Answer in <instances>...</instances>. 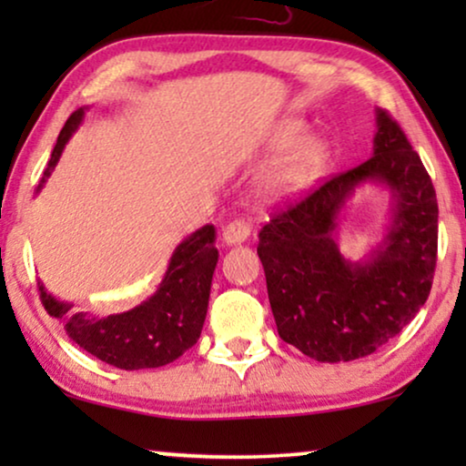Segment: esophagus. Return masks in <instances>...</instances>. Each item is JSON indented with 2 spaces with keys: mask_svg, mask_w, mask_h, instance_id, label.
<instances>
[{
  "mask_svg": "<svg viewBox=\"0 0 466 466\" xmlns=\"http://www.w3.org/2000/svg\"><path fill=\"white\" fill-rule=\"evenodd\" d=\"M248 238H250V222L241 218L231 220L225 228H222V239H225L228 246L241 244V241H246Z\"/></svg>",
  "mask_w": 466,
  "mask_h": 466,
  "instance_id": "obj_1",
  "label": "esophagus"
}]
</instances>
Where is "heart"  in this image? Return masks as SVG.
<instances>
[{
	"label": "heart",
	"instance_id": "b5f03b06",
	"mask_svg": "<svg viewBox=\"0 0 466 466\" xmlns=\"http://www.w3.org/2000/svg\"><path fill=\"white\" fill-rule=\"evenodd\" d=\"M305 127L301 120L289 118L273 127L269 136L265 137L263 148L269 152V155H278V152H284L295 144V148H292L289 155L276 165V169L267 176V180L263 184L265 195H292L297 193V190H303L322 174L324 167H327L330 157L327 139L318 136L301 139Z\"/></svg>",
	"mask_w": 466,
	"mask_h": 466
}]
</instances>
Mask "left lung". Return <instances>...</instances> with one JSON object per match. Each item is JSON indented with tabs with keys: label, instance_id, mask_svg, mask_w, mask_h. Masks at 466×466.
I'll use <instances>...</instances> for the list:
<instances>
[{
	"label": "left lung",
	"instance_id": "left-lung-1",
	"mask_svg": "<svg viewBox=\"0 0 466 466\" xmlns=\"http://www.w3.org/2000/svg\"><path fill=\"white\" fill-rule=\"evenodd\" d=\"M373 157L324 180L258 231V258L278 333L318 362L373 354L413 320L431 295L439 208L429 171L397 120L375 112ZM386 183L393 225L362 264L340 257L339 212L356 186Z\"/></svg>",
	"mask_w": 466,
	"mask_h": 466
}]
</instances>
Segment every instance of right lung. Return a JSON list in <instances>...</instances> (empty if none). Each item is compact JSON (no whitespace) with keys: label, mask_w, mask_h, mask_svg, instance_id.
<instances>
[{"label":"right lung","mask_w":466,"mask_h":466,"mask_svg":"<svg viewBox=\"0 0 466 466\" xmlns=\"http://www.w3.org/2000/svg\"><path fill=\"white\" fill-rule=\"evenodd\" d=\"M85 118V107L67 118L59 133L42 184L59 161L67 139ZM42 184L37 190L42 188ZM216 228L206 225L188 235L171 254L163 282L137 308L114 316H93L76 311L74 303L59 301L37 282L44 309L63 322L69 339L107 365L136 371L174 362L199 339L208 314L212 276L218 263L214 246Z\"/></svg>","instance_id":"obj_1"}]
</instances>
